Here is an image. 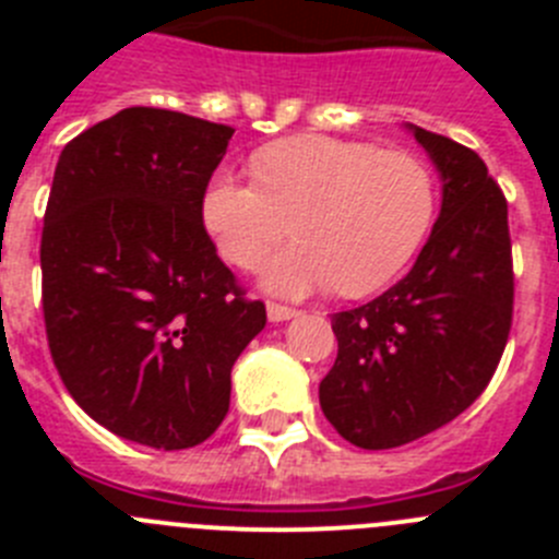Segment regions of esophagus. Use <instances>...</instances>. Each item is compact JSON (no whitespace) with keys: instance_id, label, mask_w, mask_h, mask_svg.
Masks as SVG:
<instances>
[{"instance_id":"esophagus-1","label":"esophagus","mask_w":559,"mask_h":559,"mask_svg":"<svg viewBox=\"0 0 559 559\" xmlns=\"http://www.w3.org/2000/svg\"><path fill=\"white\" fill-rule=\"evenodd\" d=\"M296 310L288 308V305H280V302H269V319L271 322H288L294 319Z\"/></svg>"}]
</instances>
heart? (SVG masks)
<instances>
[{
  "instance_id": "1",
  "label": "heart",
  "mask_w": 559,
  "mask_h": 559,
  "mask_svg": "<svg viewBox=\"0 0 559 559\" xmlns=\"http://www.w3.org/2000/svg\"><path fill=\"white\" fill-rule=\"evenodd\" d=\"M257 181L221 170L204 192V226L221 257L254 269L290 231L296 243L265 269L276 294L333 285L341 296L383 288L426 240L433 176L417 156L333 136H290L254 156Z\"/></svg>"
}]
</instances>
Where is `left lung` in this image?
Wrapping results in <instances>:
<instances>
[{"instance_id":"8db88e82","label":"left lung","mask_w":559,"mask_h":559,"mask_svg":"<svg viewBox=\"0 0 559 559\" xmlns=\"http://www.w3.org/2000/svg\"><path fill=\"white\" fill-rule=\"evenodd\" d=\"M442 173V210L417 263L372 302L333 313L338 358L324 417L364 451H389L456 419L496 374L512 328L507 199L476 151L412 128Z\"/></svg>"}]
</instances>
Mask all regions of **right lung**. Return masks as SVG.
<instances>
[{"label": "right lung", "instance_id": "right-lung-1", "mask_svg": "<svg viewBox=\"0 0 559 559\" xmlns=\"http://www.w3.org/2000/svg\"><path fill=\"white\" fill-rule=\"evenodd\" d=\"M235 128L122 108L67 142L41 229L49 353L88 417L162 451L201 445L229 412L231 367L265 328L204 226Z\"/></svg>", "mask_w": 559, "mask_h": 559}]
</instances>
